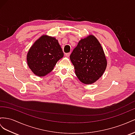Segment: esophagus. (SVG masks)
I'll list each match as a JSON object with an SVG mask.
<instances>
[{
	"instance_id": "34e87169",
	"label": "esophagus",
	"mask_w": 135,
	"mask_h": 135,
	"mask_svg": "<svg viewBox=\"0 0 135 135\" xmlns=\"http://www.w3.org/2000/svg\"><path fill=\"white\" fill-rule=\"evenodd\" d=\"M70 54H71V53H70V52H68V53H66V54H65V55L67 57H69V56H70Z\"/></svg>"
}]
</instances>
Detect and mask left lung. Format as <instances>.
<instances>
[{
	"label": "left lung",
	"mask_w": 135,
	"mask_h": 135,
	"mask_svg": "<svg viewBox=\"0 0 135 135\" xmlns=\"http://www.w3.org/2000/svg\"><path fill=\"white\" fill-rule=\"evenodd\" d=\"M75 74L81 82L91 84L101 78L107 67V60L101 44L93 35L79 41L70 55Z\"/></svg>",
	"instance_id": "1"
}]
</instances>
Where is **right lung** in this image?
Segmentation results:
<instances>
[{"label":"right lung","instance_id":"1","mask_svg":"<svg viewBox=\"0 0 135 135\" xmlns=\"http://www.w3.org/2000/svg\"><path fill=\"white\" fill-rule=\"evenodd\" d=\"M64 53L56 38L42 35L30 47L27 64L34 75L43 77L51 72Z\"/></svg>","mask_w":135,"mask_h":135}]
</instances>
